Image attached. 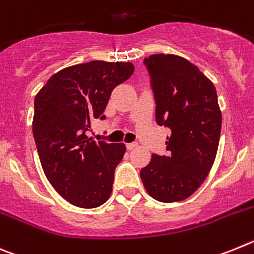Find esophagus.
<instances>
[{
  "label": "esophagus",
  "mask_w": 254,
  "mask_h": 254,
  "mask_svg": "<svg viewBox=\"0 0 254 254\" xmlns=\"http://www.w3.org/2000/svg\"><path fill=\"white\" fill-rule=\"evenodd\" d=\"M138 145V143L133 142V143H127V148L129 149V151H131V149H134Z\"/></svg>",
  "instance_id": "obj_1"
}]
</instances>
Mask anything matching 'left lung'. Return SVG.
<instances>
[{
	"label": "left lung",
	"instance_id": "left-lung-1",
	"mask_svg": "<svg viewBox=\"0 0 254 254\" xmlns=\"http://www.w3.org/2000/svg\"><path fill=\"white\" fill-rule=\"evenodd\" d=\"M144 65L151 75L157 124L171 134L169 154H152L140 178L152 198L179 202L199 188L215 162L222 120L217 93L212 81L184 57L151 55Z\"/></svg>",
	"mask_w": 254,
	"mask_h": 254
}]
</instances>
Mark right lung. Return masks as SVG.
<instances>
[{
    "label": "right lung",
    "instance_id": "right-lung-1",
    "mask_svg": "<svg viewBox=\"0 0 254 254\" xmlns=\"http://www.w3.org/2000/svg\"><path fill=\"white\" fill-rule=\"evenodd\" d=\"M134 72L131 63L89 61L48 79L34 100L33 135L42 169L69 203L96 208L109 199L124 143L88 138L93 119L103 114L111 92Z\"/></svg>",
    "mask_w": 254,
    "mask_h": 254
}]
</instances>
